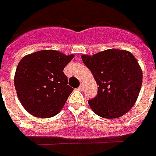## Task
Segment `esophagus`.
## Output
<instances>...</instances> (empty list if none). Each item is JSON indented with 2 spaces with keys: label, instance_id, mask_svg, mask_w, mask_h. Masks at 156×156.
<instances>
[{
  "label": "esophagus",
  "instance_id": "1",
  "mask_svg": "<svg viewBox=\"0 0 156 156\" xmlns=\"http://www.w3.org/2000/svg\"><path fill=\"white\" fill-rule=\"evenodd\" d=\"M78 89H79V90H83V89H84V85H83V84H80V86L78 87Z\"/></svg>",
  "mask_w": 156,
  "mask_h": 156
}]
</instances>
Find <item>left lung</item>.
<instances>
[{"label":"left lung","mask_w":156,"mask_h":156,"mask_svg":"<svg viewBox=\"0 0 156 156\" xmlns=\"http://www.w3.org/2000/svg\"><path fill=\"white\" fill-rule=\"evenodd\" d=\"M82 61L97 81V96L88 101L92 111L104 119H116L133 108L142 86L143 74L130 52L108 49Z\"/></svg>","instance_id":"1"}]
</instances>
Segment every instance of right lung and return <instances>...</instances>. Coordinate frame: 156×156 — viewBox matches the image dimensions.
Instances as JSON below:
<instances>
[{
  "mask_svg": "<svg viewBox=\"0 0 156 156\" xmlns=\"http://www.w3.org/2000/svg\"><path fill=\"white\" fill-rule=\"evenodd\" d=\"M73 57L48 49L20 60L14 85L21 103L30 114L46 119L57 115L62 109L74 90L63 72Z\"/></svg>",
  "mask_w": 156,
  "mask_h": 156,
  "instance_id": "1",
  "label": "right lung"
}]
</instances>
